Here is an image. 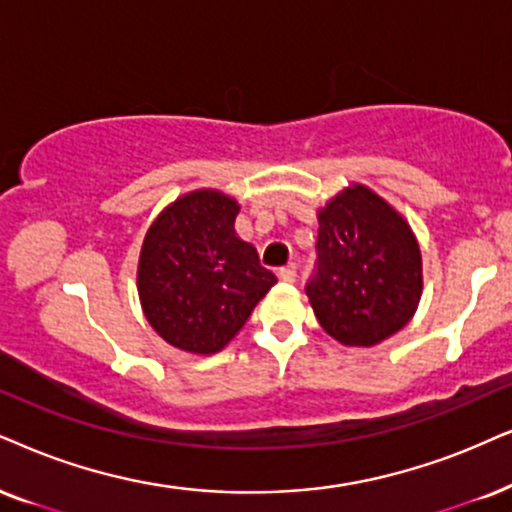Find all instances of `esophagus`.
I'll return each mask as SVG.
<instances>
[{"instance_id":"obj_1","label":"esophagus","mask_w":512,"mask_h":512,"mask_svg":"<svg viewBox=\"0 0 512 512\" xmlns=\"http://www.w3.org/2000/svg\"><path fill=\"white\" fill-rule=\"evenodd\" d=\"M278 276H281V281L293 283L295 278H297V269L295 267H283L281 271H278Z\"/></svg>"}]
</instances>
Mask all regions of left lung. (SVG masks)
Wrapping results in <instances>:
<instances>
[{"label":"left lung","mask_w":512,"mask_h":512,"mask_svg":"<svg viewBox=\"0 0 512 512\" xmlns=\"http://www.w3.org/2000/svg\"><path fill=\"white\" fill-rule=\"evenodd\" d=\"M420 290L416 236L383 198L354 184L319 212L316 264L304 293L331 338L378 345L411 321Z\"/></svg>","instance_id":"left-lung-1"}]
</instances>
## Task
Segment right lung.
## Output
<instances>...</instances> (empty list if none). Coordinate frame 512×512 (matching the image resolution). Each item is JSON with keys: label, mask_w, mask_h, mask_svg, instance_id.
I'll return each mask as SVG.
<instances>
[{"label": "right lung", "mask_w": 512, "mask_h": 512, "mask_svg": "<svg viewBox=\"0 0 512 512\" xmlns=\"http://www.w3.org/2000/svg\"><path fill=\"white\" fill-rule=\"evenodd\" d=\"M236 215L234 198L193 191L148 229L137 274L141 307L172 347L219 352L276 283L257 250L238 238Z\"/></svg>", "instance_id": "obj_1"}]
</instances>
